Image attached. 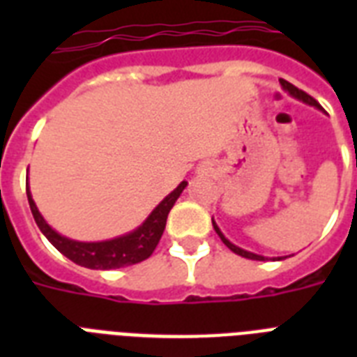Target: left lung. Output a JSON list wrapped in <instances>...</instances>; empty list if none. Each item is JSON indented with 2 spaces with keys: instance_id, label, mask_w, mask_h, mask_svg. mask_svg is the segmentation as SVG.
<instances>
[{
  "instance_id": "1",
  "label": "left lung",
  "mask_w": 357,
  "mask_h": 357,
  "mask_svg": "<svg viewBox=\"0 0 357 357\" xmlns=\"http://www.w3.org/2000/svg\"><path fill=\"white\" fill-rule=\"evenodd\" d=\"M280 83H282L283 89H285V91H287L289 94H291V96H293V98H296V100H300V102L307 103V105H313V107L321 109V105H319V102H317L315 98H311L310 94H305L304 91H300V89H296V86H294V85H291L289 81L280 79ZM213 228H215V231H217V234H218V237L222 238V243L226 244V246H228V248L231 250V252H235V254H237V255H243V257H246V259H255V261H265L266 259V257H263V255L252 254V252H246V250L235 246L234 243H229L228 238H226L222 235V231L218 229V226H217V224H215V220H213ZM272 259H276V257H272ZM280 259H283V257H278V261H280Z\"/></svg>"
}]
</instances>
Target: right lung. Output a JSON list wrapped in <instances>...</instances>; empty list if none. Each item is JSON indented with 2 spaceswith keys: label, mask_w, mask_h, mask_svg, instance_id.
I'll use <instances>...</instances> for the list:
<instances>
[{
  "label": "right lung",
  "mask_w": 357,
  "mask_h": 357,
  "mask_svg": "<svg viewBox=\"0 0 357 357\" xmlns=\"http://www.w3.org/2000/svg\"><path fill=\"white\" fill-rule=\"evenodd\" d=\"M187 187V181L176 187L159 206L150 213V217L140 224L139 228L133 229L131 234H126L122 237L111 238V241H102V243H79L72 241L68 237H63L57 234L50 224L44 220L38 209H36L33 196L27 187V200H29L31 213L35 218L36 226L46 235V238L61 252L66 255L75 265L86 266V268H96V271H111V268H122V266L137 265L140 261L148 259L153 250L159 244L165 226H167V217L170 209L174 207L179 195Z\"/></svg>",
  "instance_id": "obj_1"
}]
</instances>
